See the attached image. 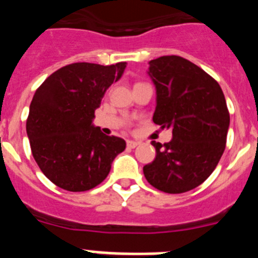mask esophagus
Listing matches in <instances>:
<instances>
[{
  "label": "esophagus",
  "instance_id": "1",
  "mask_svg": "<svg viewBox=\"0 0 258 258\" xmlns=\"http://www.w3.org/2000/svg\"><path fill=\"white\" fill-rule=\"evenodd\" d=\"M138 145H140V142H137V141H127L126 142V146L129 149H136Z\"/></svg>",
  "mask_w": 258,
  "mask_h": 258
}]
</instances>
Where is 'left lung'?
<instances>
[{"label":"left lung","instance_id":"left-lung-1","mask_svg":"<svg viewBox=\"0 0 258 258\" xmlns=\"http://www.w3.org/2000/svg\"><path fill=\"white\" fill-rule=\"evenodd\" d=\"M156 88L155 124L170 129V142L152 141L154 161L143 166L151 186L168 194L198 187L212 174L225 147L230 113L222 89L206 71L178 55L150 61Z\"/></svg>","mask_w":258,"mask_h":258}]
</instances>
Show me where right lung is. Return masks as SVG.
<instances>
[{
	"label": "right lung",
	"instance_id": "obj_1",
	"mask_svg": "<svg viewBox=\"0 0 258 258\" xmlns=\"http://www.w3.org/2000/svg\"><path fill=\"white\" fill-rule=\"evenodd\" d=\"M125 61L72 63L50 75L36 90L27 118L32 155L41 172L63 190L80 192L106 179L125 141L93 125L107 89L124 74Z\"/></svg>",
	"mask_w": 258,
	"mask_h": 258
}]
</instances>
